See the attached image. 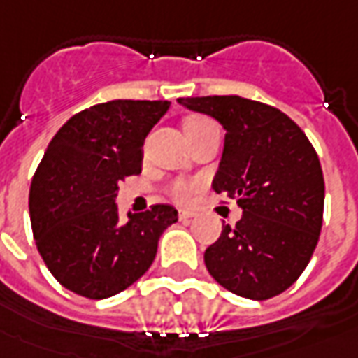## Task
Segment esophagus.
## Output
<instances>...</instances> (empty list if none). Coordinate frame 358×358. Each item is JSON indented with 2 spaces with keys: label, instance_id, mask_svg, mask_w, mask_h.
I'll use <instances>...</instances> for the list:
<instances>
[{
  "label": "esophagus",
  "instance_id": "esophagus-1",
  "mask_svg": "<svg viewBox=\"0 0 358 358\" xmlns=\"http://www.w3.org/2000/svg\"><path fill=\"white\" fill-rule=\"evenodd\" d=\"M194 218V212L191 210H179V220L181 222H189Z\"/></svg>",
  "mask_w": 358,
  "mask_h": 358
}]
</instances>
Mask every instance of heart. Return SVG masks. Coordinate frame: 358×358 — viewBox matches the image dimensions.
<instances>
[{"instance_id":"b5f03b06","label":"heart","mask_w":358,"mask_h":358,"mask_svg":"<svg viewBox=\"0 0 358 358\" xmlns=\"http://www.w3.org/2000/svg\"><path fill=\"white\" fill-rule=\"evenodd\" d=\"M212 120L204 117H191L185 120V130H191V128H199L204 127V124H210ZM194 189H196V185L189 183V181H185V179H177L173 183H169L167 187V194L173 199L175 203H189L191 201V196L194 194Z\"/></svg>"}]
</instances>
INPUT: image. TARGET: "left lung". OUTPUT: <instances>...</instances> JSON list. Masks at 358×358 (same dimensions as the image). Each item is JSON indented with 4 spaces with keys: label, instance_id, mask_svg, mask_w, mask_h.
Listing matches in <instances>:
<instances>
[{
    "label": "left lung",
    "instance_id": "obj_1",
    "mask_svg": "<svg viewBox=\"0 0 358 358\" xmlns=\"http://www.w3.org/2000/svg\"><path fill=\"white\" fill-rule=\"evenodd\" d=\"M177 101L224 127L212 187L243 210L204 251L208 273L238 296H277L302 275L322 231L325 185L312 142L282 110L259 101L238 95Z\"/></svg>",
    "mask_w": 358,
    "mask_h": 358
}]
</instances>
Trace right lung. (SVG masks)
<instances>
[{
  "label": "right lung",
  "instance_id": "1",
  "mask_svg": "<svg viewBox=\"0 0 358 358\" xmlns=\"http://www.w3.org/2000/svg\"><path fill=\"white\" fill-rule=\"evenodd\" d=\"M169 101L117 99L81 110L52 138L34 171L29 210L36 250L62 287L101 300L127 290L154 263L177 222L171 204L120 220L118 185L142 171V146Z\"/></svg>",
  "mask_w": 358,
  "mask_h": 358
}]
</instances>
